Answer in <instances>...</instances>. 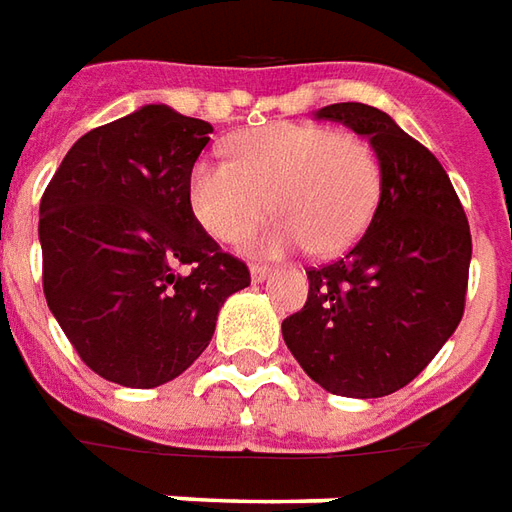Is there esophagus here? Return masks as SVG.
I'll list each match as a JSON object with an SVG mask.
<instances>
[{
	"label": "esophagus",
	"instance_id": "obj_1",
	"mask_svg": "<svg viewBox=\"0 0 512 512\" xmlns=\"http://www.w3.org/2000/svg\"><path fill=\"white\" fill-rule=\"evenodd\" d=\"M273 275V267L270 264H250V278L259 284V281H267Z\"/></svg>",
	"mask_w": 512,
	"mask_h": 512
}]
</instances>
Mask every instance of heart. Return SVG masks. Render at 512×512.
Wrapping results in <instances>:
<instances>
[{"label": "heart", "instance_id": "obj_1", "mask_svg": "<svg viewBox=\"0 0 512 512\" xmlns=\"http://www.w3.org/2000/svg\"><path fill=\"white\" fill-rule=\"evenodd\" d=\"M231 159H198L187 201L220 242H239L264 215L278 220L250 239L262 253L311 248L339 256L364 237L383 192V165L372 143L322 123L278 121L237 134Z\"/></svg>", "mask_w": 512, "mask_h": 512}]
</instances>
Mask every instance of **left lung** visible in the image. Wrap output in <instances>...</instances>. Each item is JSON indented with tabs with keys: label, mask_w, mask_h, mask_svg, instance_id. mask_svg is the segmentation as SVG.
<instances>
[{
	"label": "left lung",
	"mask_w": 512,
	"mask_h": 512,
	"mask_svg": "<svg viewBox=\"0 0 512 512\" xmlns=\"http://www.w3.org/2000/svg\"><path fill=\"white\" fill-rule=\"evenodd\" d=\"M366 134L383 165L372 223L350 253L308 267L306 306L286 317V347L308 378L339 397L408 386L458 328L469 286L471 231L447 170L378 107L317 110Z\"/></svg>",
	"instance_id": "1"
}]
</instances>
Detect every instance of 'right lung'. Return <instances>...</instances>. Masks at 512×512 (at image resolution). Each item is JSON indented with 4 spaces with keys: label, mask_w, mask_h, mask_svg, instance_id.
<instances>
[{
    "label": "right lung",
    "mask_w": 512,
    "mask_h": 512,
    "mask_svg": "<svg viewBox=\"0 0 512 512\" xmlns=\"http://www.w3.org/2000/svg\"><path fill=\"white\" fill-rule=\"evenodd\" d=\"M212 126L165 104L90 129L41 198L43 295L85 364L154 389L204 353L217 311L250 286L187 201Z\"/></svg>",
    "instance_id": "add662e5"
}]
</instances>
